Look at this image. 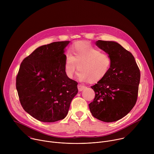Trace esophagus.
<instances>
[{"mask_svg":"<svg viewBox=\"0 0 154 154\" xmlns=\"http://www.w3.org/2000/svg\"><path fill=\"white\" fill-rule=\"evenodd\" d=\"M86 88V86L81 85V84H79L78 85V90L79 91H82L83 90H85Z\"/></svg>","mask_w":154,"mask_h":154,"instance_id":"obj_1","label":"esophagus"}]
</instances>
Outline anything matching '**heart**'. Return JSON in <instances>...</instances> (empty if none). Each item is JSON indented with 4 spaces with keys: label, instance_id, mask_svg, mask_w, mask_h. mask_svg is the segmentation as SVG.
<instances>
[{
    "label": "heart",
    "instance_id": "1",
    "mask_svg": "<svg viewBox=\"0 0 154 154\" xmlns=\"http://www.w3.org/2000/svg\"><path fill=\"white\" fill-rule=\"evenodd\" d=\"M72 55H66L64 68L66 75L72 78L78 69L79 79L83 82L97 83L102 80L110 70L112 60L108 54L90 44L80 41L72 46Z\"/></svg>",
    "mask_w": 154,
    "mask_h": 154
}]
</instances>
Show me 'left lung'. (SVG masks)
<instances>
[{"instance_id":"left-lung-1","label":"left lung","mask_w":154,"mask_h":154,"mask_svg":"<svg viewBox=\"0 0 154 154\" xmlns=\"http://www.w3.org/2000/svg\"><path fill=\"white\" fill-rule=\"evenodd\" d=\"M96 45L111 57L112 63L106 75L91 86L95 97L89 108L92 115L100 121H117L136 103L140 71L133 55L119 43L98 40Z\"/></svg>"}]
</instances>
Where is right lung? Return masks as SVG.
Instances as JSON below:
<instances>
[{"instance_id":"add662e5","label":"right lung","mask_w":154,"mask_h":154,"mask_svg":"<svg viewBox=\"0 0 154 154\" xmlns=\"http://www.w3.org/2000/svg\"><path fill=\"white\" fill-rule=\"evenodd\" d=\"M69 42L41 46L20 64L16 77L19 100L24 110L39 121L64 119L78 93L77 82L66 75L64 68V49Z\"/></svg>"}]
</instances>
